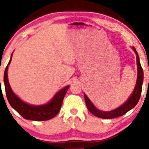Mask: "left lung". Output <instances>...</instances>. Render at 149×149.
<instances>
[{"instance_id": "8db88e82", "label": "left lung", "mask_w": 149, "mask_h": 149, "mask_svg": "<svg viewBox=\"0 0 149 149\" xmlns=\"http://www.w3.org/2000/svg\"><path fill=\"white\" fill-rule=\"evenodd\" d=\"M133 50L134 51L135 54L136 55V64H137V79H136V83L135 85V88L133 90L132 94L129 97V99L126 101V102L123 104L122 106L117 108V109H114L113 111H102L98 110L93 104L90 102L89 100L88 97L84 94L85 97V104H86L87 108L89 110V111L92 113L93 115L98 118H101L104 119H111L114 118L119 117L133 109L135 106L139 102L140 96H141V90H142V84H143V72L142 67H141V64L139 61V57L138 55L137 52H136V49L134 47H132Z\"/></svg>"}]
</instances>
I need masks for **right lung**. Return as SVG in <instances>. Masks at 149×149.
Returning a JSON list of instances; mask_svg holds the SVG:
<instances>
[{
	"instance_id": "obj_1",
	"label": "right lung",
	"mask_w": 149,
	"mask_h": 149,
	"mask_svg": "<svg viewBox=\"0 0 149 149\" xmlns=\"http://www.w3.org/2000/svg\"><path fill=\"white\" fill-rule=\"evenodd\" d=\"M12 56H13V54L11 55L8 66H6V70H5L4 80H4L5 88H6L7 99H8L10 106L15 111H17L26 120L44 121L54 118L60 111L64 97L69 88V85L59 90L49 103L44 104V105L33 106L25 103L20 100L13 92L11 88H10L9 82H8V65L11 62Z\"/></svg>"
}]
</instances>
